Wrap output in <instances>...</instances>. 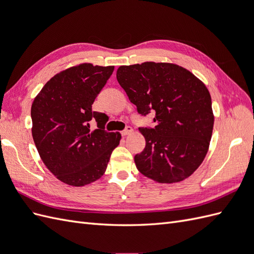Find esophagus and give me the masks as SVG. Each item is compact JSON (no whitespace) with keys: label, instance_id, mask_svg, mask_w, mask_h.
I'll use <instances>...</instances> for the list:
<instances>
[{"label":"esophagus","instance_id":"34e87169","mask_svg":"<svg viewBox=\"0 0 254 254\" xmlns=\"http://www.w3.org/2000/svg\"><path fill=\"white\" fill-rule=\"evenodd\" d=\"M132 132V128L130 127V126H127L124 130H123V131L121 132V134L123 135V136H126V135H128V134H130Z\"/></svg>","mask_w":254,"mask_h":254}]
</instances>
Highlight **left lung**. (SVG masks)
Returning a JSON list of instances; mask_svg holds the SVG:
<instances>
[{
    "label": "left lung",
    "mask_w": 254,
    "mask_h": 254,
    "mask_svg": "<svg viewBox=\"0 0 254 254\" xmlns=\"http://www.w3.org/2000/svg\"><path fill=\"white\" fill-rule=\"evenodd\" d=\"M117 79L137 113H156L140 127L146 145L134 156L140 173L160 183L187 179L202 163L213 131L211 95L202 81L173 64L122 65Z\"/></svg>",
    "instance_id": "obj_1"
}]
</instances>
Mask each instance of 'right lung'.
I'll list each match as a JSON object with an SVG mask.
<instances>
[{"label":"right lung","mask_w":254,"mask_h":254,"mask_svg":"<svg viewBox=\"0 0 254 254\" xmlns=\"http://www.w3.org/2000/svg\"><path fill=\"white\" fill-rule=\"evenodd\" d=\"M114 66L82 64L51 78L32 105L33 139L50 172L68 186L82 187L104 175L119 132L105 130L108 117L92 111ZM97 122L92 130L89 124Z\"/></svg>","instance_id":"obj_1"}]
</instances>
